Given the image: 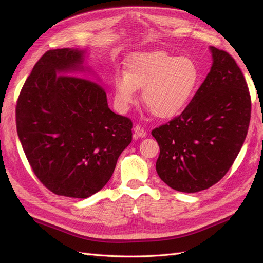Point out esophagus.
Masks as SVG:
<instances>
[{
    "label": "esophagus",
    "instance_id": "1",
    "mask_svg": "<svg viewBox=\"0 0 263 263\" xmlns=\"http://www.w3.org/2000/svg\"><path fill=\"white\" fill-rule=\"evenodd\" d=\"M134 132H135V135H136V136L139 137V138H144V137L147 136L146 130H145L144 128H142V127H141L140 125H136V126H135Z\"/></svg>",
    "mask_w": 263,
    "mask_h": 263
}]
</instances>
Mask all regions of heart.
I'll use <instances>...</instances> for the list:
<instances>
[{"label":"heart","instance_id":"obj_1","mask_svg":"<svg viewBox=\"0 0 263 263\" xmlns=\"http://www.w3.org/2000/svg\"><path fill=\"white\" fill-rule=\"evenodd\" d=\"M198 82L195 63L186 57H177L165 51L136 53L127 61L125 73L113 80L116 106L127 110L142 91V102L157 118L168 119L181 113Z\"/></svg>","mask_w":263,"mask_h":263}]
</instances>
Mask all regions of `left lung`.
I'll return each mask as SVG.
<instances>
[{"mask_svg":"<svg viewBox=\"0 0 263 263\" xmlns=\"http://www.w3.org/2000/svg\"><path fill=\"white\" fill-rule=\"evenodd\" d=\"M210 73L182 114L155 128L158 176L173 190L195 193L230 169L248 133L251 99L246 79L228 52L210 47Z\"/></svg>","mask_w":263,"mask_h":263,"instance_id":"left-lung-1","label":"left lung"}]
</instances>
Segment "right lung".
<instances>
[{
	"label": "right lung",
	"mask_w": 263,
	"mask_h": 263,
	"mask_svg": "<svg viewBox=\"0 0 263 263\" xmlns=\"http://www.w3.org/2000/svg\"><path fill=\"white\" fill-rule=\"evenodd\" d=\"M83 54L46 51L16 104L17 135L35 176L52 193L74 198L106 184L133 138L130 119L112 112L102 85L84 74Z\"/></svg>",
	"instance_id": "1"
}]
</instances>
